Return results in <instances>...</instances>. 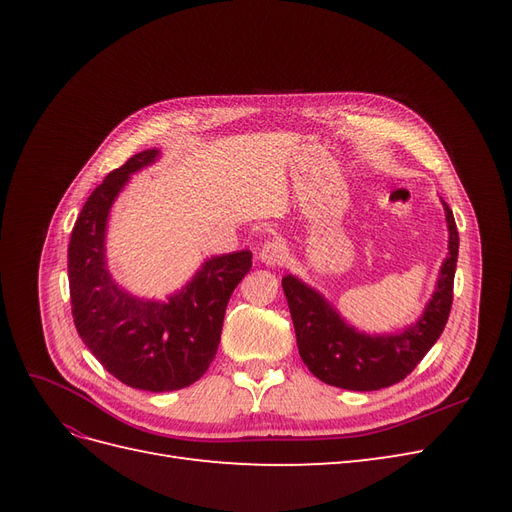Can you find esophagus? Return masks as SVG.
I'll return each instance as SVG.
<instances>
[{
  "instance_id": "34e87169",
  "label": "esophagus",
  "mask_w": 512,
  "mask_h": 512,
  "mask_svg": "<svg viewBox=\"0 0 512 512\" xmlns=\"http://www.w3.org/2000/svg\"><path fill=\"white\" fill-rule=\"evenodd\" d=\"M258 258H260V262H265L267 267H282L288 254H286V247L280 241H267L260 247Z\"/></svg>"
}]
</instances>
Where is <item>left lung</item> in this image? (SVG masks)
<instances>
[{
  "mask_svg": "<svg viewBox=\"0 0 512 512\" xmlns=\"http://www.w3.org/2000/svg\"><path fill=\"white\" fill-rule=\"evenodd\" d=\"M442 207L448 228V254L442 260L436 288L421 318L404 331L363 333L339 316L322 292L299 280L297 275L282 277L299 354L318 380L348 391H378L404 380L438 342L451 314L459 254V232L453 211L444 200Z\"/></svg>",
  "mask_w": 512,
  "mask_h": 512,
  "instance_id": "1",
  "label": "left lung"
}]
</instances>
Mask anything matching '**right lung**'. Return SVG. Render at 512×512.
I'll return each instance as SVG.
<instances>
[{"instance_id": "add662e5", "label": "right lung", "mask_w": 512, "mask_h": 512, "mask_svg": "<svg viewBox=\"0 0 512 512\" xmlns=\"http://www.w3.org/2000/svg\"><path fill=\"white\" fill-rule=\"evenodd\" d=\"M158 158L160 149H147L106 175L68 245L72 316L83 344L108 374L151 393L183 389L205 374L220 346L230 294L252 269L250 250L207 258L164 301L136 297L115 282L106 260L108 215L130 175Z\"/></svg>"}]
</instances>
